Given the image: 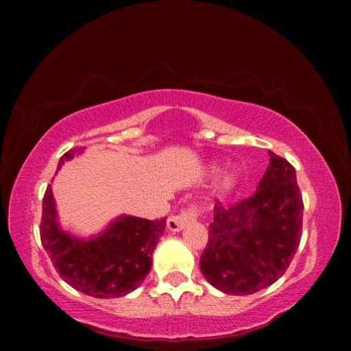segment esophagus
I'll return each instance as SVG.
<instances>
[{
  "label": "esophagus",
  "instance_id": "obj_1",
  "mask_svg": "<svg viewBox=\"0 0 351 351\" xmlns=\"http://www.w3.org/2000/svg\"><path fill=\"white\" fill-rule=\"evenodd\" d=\"M198 217V210L195 207H189V209L182 210L178 215H171L167 219V228L171 232H180L190 221H195Z\"/></svg>",
  "mask_w": 351,
  "mask_h": 351
}]
</instances>
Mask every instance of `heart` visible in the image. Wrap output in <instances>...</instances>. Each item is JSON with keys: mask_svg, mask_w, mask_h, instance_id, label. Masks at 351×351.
<instances>
[{"mask_svg": "<svg viewBox=\"0 0 351 351\" xmlns=\"http://www.w3.org/2000/svg\"><path fill=\"white\" fill-rule=\"evenodd\" d=\"M240 184V176L235 173V171L229 170L221 176V180L218 182V193L219 195H229L232 193L234 190L239 187Z\"/></svg>", "mask_w": 351, "mask_h": 351, "instance_id": "obj_1", "label": "heart"}]
</instances>
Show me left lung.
I'll return each mask as SVG.
<instances>
[{
	"label": "left lung",
	"instance_id": "left-lung-1",
	"mask_svg": "<svg viewBox=\"0 0 351 351\" xmlns=\"http://www.w3.org/2000/svg\"><path fill=\"white\" fill-rule=\"evenodd\" d=\"M269 158L252 197L213 207L199 268L224 294L247 295L269 287L285 274L299 247L304 201L295 170L276 153L269 152Z\"/></svg>",
	"mask_w": 351,
	"mask_h": 351
}]
</instances>
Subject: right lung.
Wrapping results in <instances>:
<instances>
[{
	"label": "right lung",
	"mask_w": 351,
	"mask_h": 351,
	"mask_svg": "<svg viewBox=\"0 0 351 351\" xmlns=\"http://www.w3.org/2000/svg\"><path fill=\"white\" fill-rule=\"evenodd\" d=\"M82 152L83 148H74L64 153L57 170ZM164 230L165 218L152 221L123 213L100 234L80 239L58 224L52 189H46L41 243L63 280L86 295L112 299L138 288L150 272L153 251Z\"/></svg>",
	"instance_id": "add662e5"
}]
</instances>
